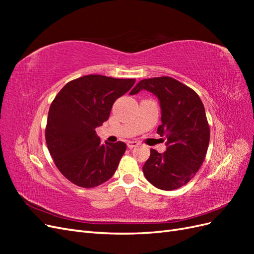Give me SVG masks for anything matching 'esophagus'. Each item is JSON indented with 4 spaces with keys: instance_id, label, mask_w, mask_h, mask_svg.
Masks as SVG:
<instances>
[{
    "instance_id": "esophagus-1",
    "label": "esophagus",
    "mask_w": 254,
    "mask_h": 254,
    "mask_svg": "<svg viewBox=\"0 0 254 254\" xmlns=\"http://www.w3.org/2000/svg\"><path fill=\"white\" fill-rule=\"evenodd\" d=\"M137 145H139V142H136V141H128L127 142L128 148H133V147H135V146H137Z\"/></svg>"
}]
</instances>
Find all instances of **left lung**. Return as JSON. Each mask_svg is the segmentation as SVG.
<instances>
[{
	"instance_id": "obj_1",
	"label": "left lung",
	"mask_w": 254,
	"mask_h": 254,
	"mask_svg": "<svg viewBox=\"0 0 254 254\" xmlns=\"http://www.w3.org/2000/svg\"><path fill=\"white\" fill-rule=\"evenodd\" d=\"M143 89L159 98L162 124L157 132L167 145L163 153L150 149L144 176L160 190H177L194 178L209 147L210 126L203 104L193 89L168 76L143 79L130 94Z\"/></svg>"
}]
</instances>
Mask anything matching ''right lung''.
Listing matches in <instances>:
<instances>
[{
	"instance_id": "obj_1",
	"label": "right lung",
	"mask_w": 254,
	"mask_h": 254,
	"mask_svg": "<svg viewBox=\"0 0 254 254\" xmlns=\"http://www.w3.org/2000/svg\"><path fill=\"white\" fill-rule=\"evenodd\" d=\"M134 82L133 78L86 75L68 81L54 98L45 141L59 172L75 186L98 187L117 171L126 144H102L95 129L109 119L114 102Z\"/></svg>"
}]
</instances>
